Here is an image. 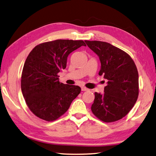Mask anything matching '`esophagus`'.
<instances>
[{"label":"esophagus","mask_w":156,"mask_h":156,"mask_svg":"<svg viewBox=\"0 0 156 156\" xmlns=\"http://www.w3.org/2000/svg\"><path fill=\"white\" fill-rule=\"evenodd\" d=\"M81 89H82V91H87V90H88V89L87 88L84 87H82L81 88Z\"/></svg>","instance_id":"obj_1"}]
</instances>
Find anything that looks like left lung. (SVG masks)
<instances>
[{
	"label": "left lung",
	"mask_w": 156,
	"mask_h": 156,
	"mask_svg": "<svg viewBox=\"0 0 156 156\" xmlns=\"http://www.w3.org/2000/svg\"><path fill=\"white\" fill-rule=\"evenodd\" d=\"M97 54L101 68L98 74L107 80L104 94L95 92L91 110L100 120L115 122L125 117L139 95V75L130 55L108 43L85 41Z\"/></svg>",
	"instance_id": "left-lung-1"
}]
</instances>
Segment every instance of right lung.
Here are the masks:
<instances>
[{
  "instance_id": "obj_1",
  "label": "right lung",
  "mask_w": 156,
  "mask_h": 156,
  "mask_svg": "<svg viewBox=\"0 0 156 156\" xmlns=\"http://www.w3.org/2000/svg\"><path fill=\"white\" fill-rule=\"evenodd\" d=\"M82 45L86 46L82 40L57 39L39 44L29 53L21 87L26 104L39 118L56 120L80 93L78 86L59 82L58 73L66 68L68 55Z\"/></svg>"
}]
</instances>
